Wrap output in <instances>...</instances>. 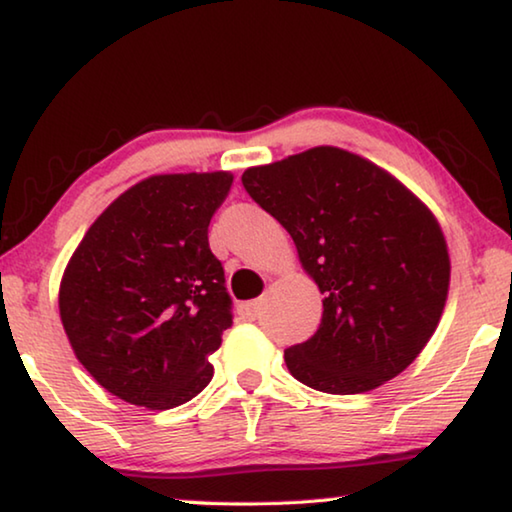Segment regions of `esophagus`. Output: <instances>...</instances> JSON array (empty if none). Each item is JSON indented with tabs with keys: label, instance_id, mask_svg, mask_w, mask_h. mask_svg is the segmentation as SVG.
<instances>
[{
	"label": "esophagus",
	"instance_id": "1",
	"mask_svg": "<svg viewBox=\"0 0 512 512\" xmlns=\"http://www.w3.org/2000/svg\"><path fill=\"white\" fill-rule=\"evenodd\" d=\"M259 307H262V302L259 300H250L241 305V314H244L248 320H255L259 316Z\"/></svg>",
	"mask_w": 512,
	"mask_h": 512
}]
</instances>
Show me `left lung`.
Returning a JSON list of instances; mask_svg holds the SVG:
<instances>
[{"label": "left lung", "instance_id": "1", "mask_svg": "<svg viewBox=\"0 0 512 512\" xmlns=\"http://www.w3.org/2000/svg\"><path fill=\"white\" fill-rule=\"evenodd\" d=\"M241 183L287 228L325 296L316 334L284 350L291 375L354 395L409 368L436 332L449 289L447 244L429 207L336 146L250 167Z\"/></svg>", "mask_w": 512, "mask_h": 512}]
</instances>
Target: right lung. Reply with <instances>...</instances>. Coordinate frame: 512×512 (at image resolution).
<instances>
[{
    "label": "right lung",
    "instance_id": "obj_1",
    "mask_svg": "<svg viewBox=\"0 0 512 512\" xmlns=\"http://www.w3.org/2000/svg\"><path fill=\"white\" fill-rule=\"evenodd\" d=\"M232 173H164L126 189L85 232L58 309L83 368L119 400L173 409L210 384L232 325L207 228Z\"/></svg>",
    "mask_w": 512,
    "mask_h": 512
}]
</instances>
